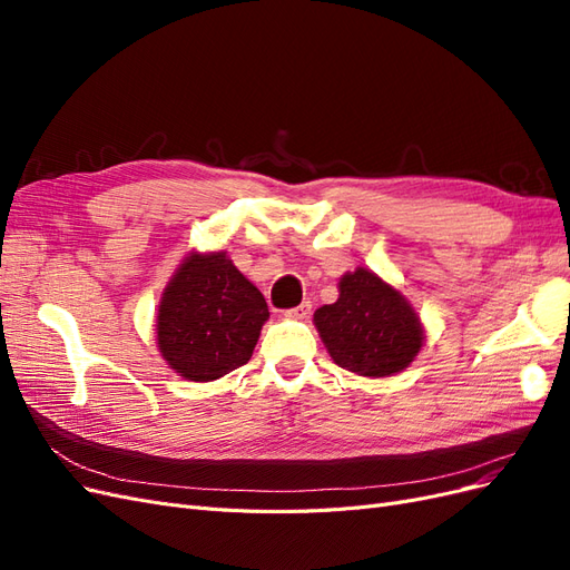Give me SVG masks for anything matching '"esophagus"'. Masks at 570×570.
<instances>
[{"label": "esophagus", "instance_id": "34e87169", "mask_svg": "<svg viewBox=\"0 0 570 570\" xmlns=\"http://www.w3.org/2000/svg\"><path fill=\"white\" fill-rule=\"evenodd\" d=\"M308 314H312V302H302V304H299V306H295V308H287V312H285V318L302 321V318H308Z\"/></svg>", "mask_w": 570, "mask_h": 570}]
</instances>
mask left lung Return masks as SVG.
I'll return each instance as SVG.
<instances>
[{"label":"left lung","instance_id":"8db88e82","mask_svg":"<svg viewBox=\"0 0 570 570\" xmlns=\"http://www.w3.org/2000/svg\"><path fill=\"white\" fill-rule=\"evenodd\" d=\"M314 323L335 364L356 375L400 373L423 347L413 306L368 268L344 273L337 302L316 308Z\"/></svg>","mask_w":570,"mask_h":570}]
</instances>
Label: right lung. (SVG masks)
<instances>
[{
	"label": "right lung",
	"instance_id": "right-lung-1",
	"mask_svg": "<svg viewBox=\"0 0 570 570\" xmlns=\"http://www.w3.org/2000/svg\"><path fill=\"white\" fill-rule=\"evenodd\" d=\"M268 306L226 252L185 256L164 289L157 344L187 381L209 383L252 358Z\"/></svg>",
	"mask_w": 570,
	"mask_h": 570
}]
</instances>
